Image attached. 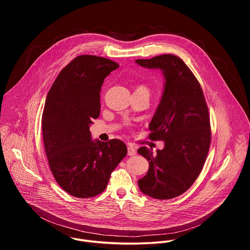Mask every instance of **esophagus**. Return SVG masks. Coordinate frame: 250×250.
I'll use <instances>...</instances> for the list:
<instances>
[{
    "mask_svg": "<svg viewBox=\"0 0 250 250\" xmlns=\"http://www.w3.org/2000/svg\"><path fill=\"white\" fill-rule=\"evenodd\" d=\"M136 154V149L135 147H133L132 146H127V155L129 156H133Z\"/></svg>",
    "mask_w": 250,
    "mask_h": 250,
    "instance_id": "esophagus-1",
    "label": "esophagus"
}]
</instances>
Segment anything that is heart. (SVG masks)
Returning a JSON list of instances; mask_svg holds the SVG:
<instances>
[{"label": "heart", "mask_w": 250, "mask_h": 250, "mask_svg": "<svg viewBox=\"0 0 250 250\" xmlns=\"http://www.w3.org/2000/svg\"><path fill=\"white\" fill-rule=\"evenodd\" d=\"M136 90H141V91H146V92L149 93V89H148V87L146 85H139Z\"/></svg>", "instance_id": "b5f03b06"}]
</instances>
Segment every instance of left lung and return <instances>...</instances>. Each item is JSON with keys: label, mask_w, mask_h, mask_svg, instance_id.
Instances as JSON below:
<instances>
[{"label": "left lung", "mask_w": 250, "mask_h": 250, "mask_svg": "<svg viewBox=\"0 0 250 250\" xmlns=\"http://www.w3.org/2000/svg\"><path fill=\"white\" fill-rule=\"evenodd\" d=\"M135 62L160 69L165 78L161 101L149 124V138L163 140L165 146L156 154L146 146L138 148L149 162L138 187L146 196L169 200L186 192L203 169L211 137L208 105L199 81L181 58L163 54Z\"/></svg>", "instance_id": "obj_1"}]
</instances>
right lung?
Listing matches in <instances>:
<instances>
[{
    "label": "right lung",
    "mask_w": 250,
    "mask_h": 250,
    "mask_svg": "<svg viewBox=\"0 0 250 250\" xmlns=\"http://www.w3.org/2000/svg\"><path fill=\"white\" fill-rule=\"evenodd\" d=\"M120 65L104 57L79 55L52 84L42 119L43 144L58 185L76 198H92L106 187L127 153L120 139L93 141L90 125L100 116L104 78Z\"/></svg>",
    "instance_id": "add662e5"
}]
</instances>
